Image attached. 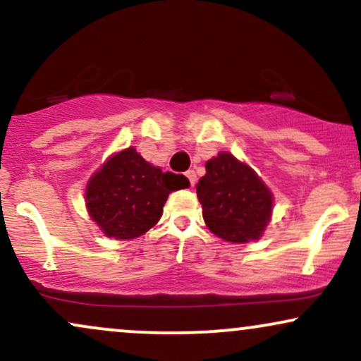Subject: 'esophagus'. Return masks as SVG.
<instances>
[{"mask_svg": "<svg viewBox=\"0 0 361 361\" xmlns=\"http://www.w3.org/2000/svg\"><path fill=\"white\" fill-rule=\"evenodd\" d=\"M186 178H188L190 185L192 186H195V183H197V173H195L193 169H188V171H186Z\"/></svg>", "mask_w": 361, "mask_h": 361, "instance_id": "esophagus-1", "label": "esophagus"}]
</instances>
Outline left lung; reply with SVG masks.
I'll use <instances>...</instances> for the list:
<instances>
[{
    "label": "left lung",
    "mask_w": 361,
    "mask_h": 361,
    "mask_svg": "<svg viewBox=\"0 0 361 361\" xmlns=\"http://www.w3.org/2000/svg\"><path fill=\"white\" fill-rule=\"evenodd\" d=\"M197 197L210 233L227 243L258 241L271 219L270 188L231 152H219L207 161Z\"/></svg>",
    "instance_id": "obj_1"
}]
</instances>
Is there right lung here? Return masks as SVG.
Here are the masks:
<instances>
[{
	"label": "right lung",
	"instance_id": "right-lung-1",
	"mask_svg": "<svg viewBox=\"0 0 361 361\" xmlns=\"http://www.w3.org/2000/svg\"><path fill=\"white\" fill-rule=\"evenodd\" d=\"M186 186H190L186 176L163 173L135 147H127L111 154L91 175L85 190L86 209L106 238L126 241L154 227L168 195Z\"/></svg>",
	"mask_w": 361,
	"mask_h": 361
}]
</instances>
